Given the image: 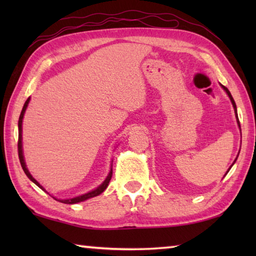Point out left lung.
Masks as SVG:
<instances>
[{
  "mask_svg": "<svg viewBox=\"0 0 256 256\" xmlns=\"http://www.w3.org/2000/svg\"><path fill=\"white\" fill-rule=\"evenodd\" d=\"M220 86H222V89L224 90V92H226V94H228V97H229V99H230V102H232V107H234V110H235V115H236V120H237V124H238V128H240V120H238V115H237V107H236V104H235V100H234V98H232V94H230V92H229V90H228V89L226 88V86H222V84H220ZM237 157H238V156H237ZM237 157H236V159H235V160H234V162H232V164L236 162V160H237ZM232 166H230V167H229V168H228V170H227V172H228L229 170H230V168L232 167ZM227 172H226V174H224V175H227Z\"/></svg>",
  "mask_w": 256,
  "mask_h": 256,
  "instance_id": "left-lung-1",
  "label": "left lung"
}]
</instances>
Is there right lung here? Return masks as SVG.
<instances>
[{
    "instance_id": "add662e5",
    "label": "right lung",
    "mask_w": 256,
    "mask_h": 256,
    "mask_svg": "<svg viewBox=\"0 0 256 256\" xmlns=\"http://www.w3.org/2000/svg\"><path fill=\"white\" fill-rule=\"evenodd\" d=\"M30 102V97L26 100L24 105V108L22 110H21V114H20V118H19V122H18V128H19V141H18V152H19V159H20V164H21V167H22V170L24 172V174L27 175L28 178L32 182V183L36 184L38 188H42V190H45V192H47V190L42 188V186L38 183V182L34 178L32 175L30 174V172L28 170L27 168V164H26V162H24V150H22V120H24V112H26V110H27L28 107V104ZM112 170L110 168V172H108L107 177L105 178V180L102 182V183L98 186V188H94L92 190H89L88 193H84L82 194V196H74V198H56L55 196H53L56 201H60L62 203H66V204H76V203H79V202H82V201H86L88 200V198H94L99 196V194H102L104 190H105L107 188L108 184H110V178H112Z\"/></svg>"
}]
</instances>
